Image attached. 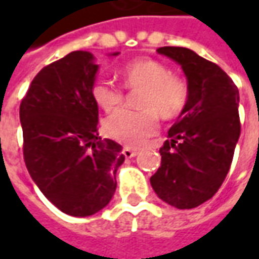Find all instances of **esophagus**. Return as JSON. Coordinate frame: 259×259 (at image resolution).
<instances>
[{"label":"esophagus","mask_w":259,"mask_h":259,"mask_svg":"<svg viewBox=\"0 0 259 259\" xmlns=\"http://www.w3.org/2000/svg\"><path fill=\"white\" fill-rule=\"evenodd\" d=\"M122 154L125 155V158H133L135 155L138 154V150H134V148H130V147H125L122 150Z\"/></svg>","instance_id":"esophagus-1"}]
</instances>
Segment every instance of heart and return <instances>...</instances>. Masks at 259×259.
Here are the masks:
<instances>
[{"mask_svg":"<svg viewBox=\"0 0 259 259\" xmlns=\"http://www.w3.org/2000/svg\"><path fill=\"white\" fill-rule=\"evenodd\" d=\"M119 75L130 89H141L138 106L143 109H118L105 121L106 134L126 145H140L158 128V115L174 119L189 101V85L173 75L170 66L154 59H137L121 67ZM92 98L104 111H112L124 101L122 88L99 79L92 86Z\"/></svg>","mask_w":259,"mask_h":259,"instance_id":"obj_1","label":"heart"}]
</instances>
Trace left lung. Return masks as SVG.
<instances>
[{"instance_id": "8db88e82", "label": "left lung", "mask_w": 259, "mask_h": 259, "mask_svg": "<svg viewBox=\"0 0 259 259\" xmlns=\"http://www.w3.org/2000/svg\"><path fill=\"white\" fill-rule=\"evenodd\" d=\"M182 66L189 101L160 148L161 165L150 179L155 194L177 209H193L219 190L241 134L239 91L218 65L186 47H160Z\"/></svg>"}]
</instances>
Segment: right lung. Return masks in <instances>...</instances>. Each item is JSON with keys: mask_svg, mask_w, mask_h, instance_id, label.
Returning <instances> with one entry per match:
<instances>
[{"mask_svg": "<svg viewBox=\"0 0 259 259\" xmlns=\"http://www.w3.org/2000/svg\"><path fill=\"white\" fill-rule=\"evenodd\" d=\"M98 69L92 53L72 52L35 75L20 105L28 173L57 209L77 218L111 202L125 160L121 145L98 134Z\"/></svg>", "mask_w": 259, "mask_h": 259, "instance_id": "obj_1", "label": "right lung"}]
</instances>
